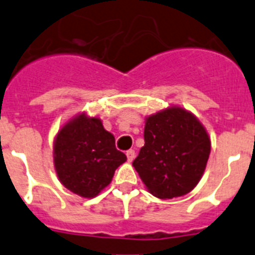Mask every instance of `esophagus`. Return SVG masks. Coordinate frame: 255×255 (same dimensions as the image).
Wrapping results in <instances>:
<instances>
[{
	"mask_svg": "<svg viewBox=\"0 0 255 255\" xmlns=\"http://www.w3.org/2000/svg\"><path fill=\"white\" fill-rule=\"evenodd\" d=\"M126 157H128V161L132 162V159L135 158V150L134 149H129L126 152Z\"/></svg>",
	"mask_w": 255,
	"mask_h": 255,
	"instance_id": "esophagus-1",
	"label": "esophagus"
}]
</instances>
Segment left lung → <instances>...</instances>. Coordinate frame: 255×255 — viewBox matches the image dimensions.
Masks as SVG:
<instances>
[{"mask_svg":"<svg viewBox=\"0 0 255 255\" xmlns=\"http://www.w3.org/2000/svg\"><path fill=\"white\" fill-rule=\"evenodd\" d=\"M144 140L132 166L150 194L172 199L198 185L209 158L211 139L194 114L171 106L149 115Z\"/></svg>","mask_w":255,"mask_h":255,"instance_id":"1","label":"left lung"}]
</instances>
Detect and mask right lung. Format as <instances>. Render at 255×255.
I'll list each match as a JSON object with an SVG mask.
<instances>
[{
  "instance_id": "add662e5",
  "label": "right lung",
  "mask_w": 255,
  "mask_h": 255,
  "mask_svg": "<svg viewBox=\"0 0 255 255\" xmlns=\"http://www.w3.org/2000/svg\"><path fill=\"white\" fill-rule=\"evenodd\" d=\"M126 155L115 147V136L100 117L85 112L62 125L53 141V164L60 182L74 194L94 198L110 185Z\"/></svg>"
}]
</instances>
